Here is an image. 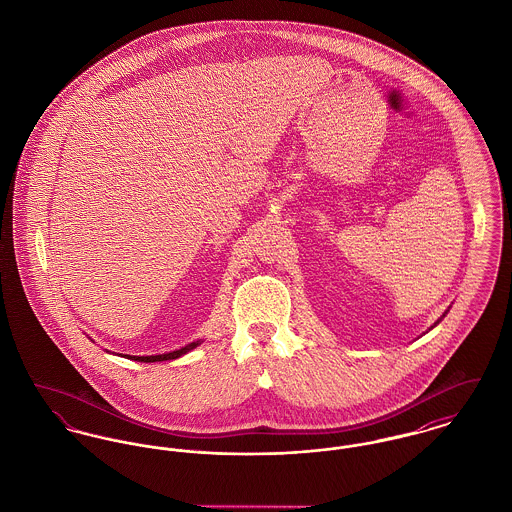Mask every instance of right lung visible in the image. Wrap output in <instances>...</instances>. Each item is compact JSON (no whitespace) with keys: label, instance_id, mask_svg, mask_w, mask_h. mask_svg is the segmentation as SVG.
<instances>
[{"label":"right lung","instance_id":"obj_1","mask_svg":"<svg viewBox=\"0 0 512 512\" xmlns=\"http://www.w3.org/2000/svg\"><path fill=\"white\" fill-rule=\"evenodd\" d=\"M197 343H191V345H187V347H183V349H179V351H173V353L167 354H156V356H130V354H124L126 358H130V360H138V362H159V360H173V358H179V356H183V354L189 353V351H193L195 347H197Z\"/></svg>","mask_w":512,"mask_h":512}]
</instances>
